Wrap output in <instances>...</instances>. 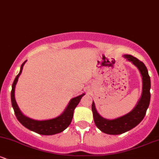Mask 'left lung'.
<instances>
[{
	"label": "left lung",
	"instance_id": "obj_1",
	"mask_svg": "<svg viewBox=\"0 0 159 159\" xmlns=\"http://www.w3.org/2000/svg\"><path fill=\"white\" fill-rule=\"evenodd\" d=\"M123 57L127 61L132 62L133 64L139 69L142 76V81H143L142 95L136 106L131 112L114 120H107L100 116L95 107V103L93 102L92 111L95 124L98 129H99L102 132L105 134H123L138 125L145 116L146 112L149 107V102H150L149 90L151 87V82L147 67L143 62L140 61L132 55L124 54Z\"/></svg>",
	"mask_w": 159,
	"mask_h": 159
}]
</instances>
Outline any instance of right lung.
<instances>
[{"mask_svg": "<svg viewBox=\"0 0 159 159\" xmlns=\"http://www.w3.org/2000/svg\"><path fill=\"white\" fill-rule=\"evenodd\" d=\"M21 64V69H20L19 73L16 76L15 80L12 85V91H11V102H12V106L13 107L14 112H15L16 116L17 119L22 125L29 130L38 133L39 134L43 135H52V134H57L63 132L72 122V117H73L74 110L76 106L80 102V100L81 99L82 96L84 93L72 98L69 102V105H67L66 108L63 111V114L60 115L59 116H57L56 118L47 120H36L30 119L25 116L21 111H20L17 103H16L15 98V87L19 79V75L22 72V69L25 62Z\"/></svg>", "mask_w": 159, "mask_h": 159, "instance_id": "right-lung-1", "label": "right lung"}]
</instances>
